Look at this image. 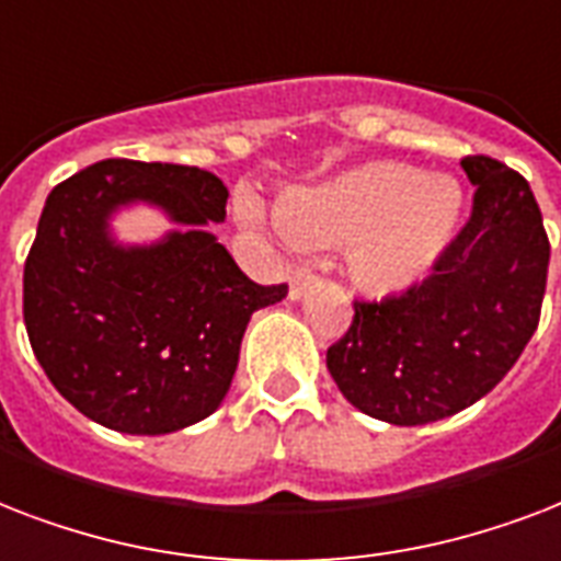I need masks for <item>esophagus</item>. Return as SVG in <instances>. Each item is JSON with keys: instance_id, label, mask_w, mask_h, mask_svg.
I'll return each mask as SVG.
<instances>
[{"instance_id": "1", "label": "esophagus", "mask_w": 561, "mask_h": 561, "mask_svg": "<svg viewBox=\"0 0 561 561\" xmlns=\"http://www.w3.org/2000/svg\"><path fill=\"white\" fill-rule=\"evenodd\" d=\"M312 284H316V272L307 266H298L293 272V280H289V298H301Z\"/></svg>"}]
</instances>
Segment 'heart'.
Returning <instances> with one entry per match:
<instances>
[{"mask_svg":"<svg viewBox=\"0 0 561 561\" xmlns=\"http://www.w3.org/2000/svg\"><path fill=\"white\" fill-rule=\"evenodd\" d=\"M462 193L457 181L424 175L403 163H368L280 207L242 193L237 210L251 228L304 245H348L351 272L375 293L407 289L436 266L457 228Z\"/></svg>","mask_w":561,"mask_h":561,"instance_id":"1","label":"heart"}]
</instances>
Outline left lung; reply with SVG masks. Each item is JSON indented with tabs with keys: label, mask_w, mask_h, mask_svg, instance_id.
<instances>
[{
	"label": "left lung",
	"mask_w": 561,
	"mask_h": 561,
	"mask_svg": "<svg viewBox=\"0 0 561 561\" xmlns=\"http://www.w3.org/2000/svg\"><path fill=\"white\" fill-rule=\"evenodd\" d=\"M462 169L474 207L433 275L354 301L348 333L328 348L330 377L371 419L415 427L457 415L501 383L541 319L550 242L527 178L485 154Z\"/></svg>",
	"instance_id": "1"
}]
</instances>
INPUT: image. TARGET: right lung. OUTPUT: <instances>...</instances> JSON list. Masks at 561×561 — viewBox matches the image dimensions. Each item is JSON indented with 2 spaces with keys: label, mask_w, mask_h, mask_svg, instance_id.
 Returning a JSON list of instances; mask_svg holds the SVG:
<instances>
[{
  "label": "right lung",
  "mask_w": 561,
  "mask_h": 561,
  "mask_svg": "<svg viewBox=\"0 0 561 561\" xmlns=\"http://www.w3.org/2000/svg\"><path fill=\"white\" fill-rule=\"evenodd\" d=\"M131 201L154 203L185 231L119 247L106 219ZM225 204L213 172L125 158L49 193L25 260L23 319L51 386L90 421L160 436L219 410L251 312L286 295V284L245 277L207 231Z\"/></svg>",
  "instance_id": "add662e5"
}]
</instances>
